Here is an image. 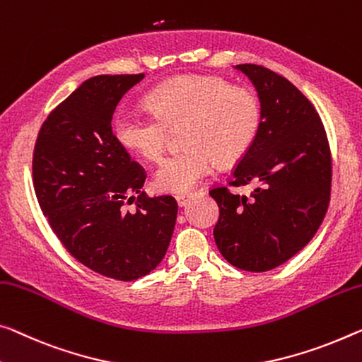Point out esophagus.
<instances>
[{"mask_svg": "<svg viewBox=\"0 0 362 362\" xmlns=\"http://www.w3.org/2000/svg\"><path fill=\"white\" fill-rule=\"evenodd\" d=\"M189 197H191V196H189V194H177V196H176L177 205H180V207H186Z\"/></svg>", "mask_w": 362, "mask_h": 362, "instance_id": "esophagus-1", "label": "esophagus"}]
</instances>
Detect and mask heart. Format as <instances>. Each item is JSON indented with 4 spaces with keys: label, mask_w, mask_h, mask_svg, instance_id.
<instances>
[{
    "label": "heart",
    "mask_w": 362,
    "mask_h": 362,
    "mask_svg": "<svg viewBox=\"0 0 362 362\" xmlns=\"http://www.w3.org/2000/svg\"><path fill=\"white\" fill-rule=\"evenodd\" d=\"M153 115L123 108L113 131L121 146L155 162L165 152L168 129L185 124L186 148L165 158L153 175L157 189L187 192L214 168L238 162L262 126V103L246 87H233L221 77L185 74L155 87L147 95Z\"/></svg>",
    "instance_id": "b5f03b06"
}]
</instances>
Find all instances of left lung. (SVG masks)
<instances>
[{
	"label": "left lung",
	"instance_id": "8db88e82",
	"mask_svg": "<svg viewBox=\"0 0 362 362\" xmlns=\"http://www.w3.org/2000/svg\"><path fill=\"white\" fill-rule=\"evenodd\" d=\"M262 103V126L233 171L231 186L259 182L251 196L210 191L220 209L214 238L231 265L267 272L298 254L319 230L330 200L332 162L324 124L290 81L238 64Z\"/></svg>",
	"mask_w": 362,
	"mask_h": 362
}]
</instances>
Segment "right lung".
Returning a JSON list of instances; mask_svg holds the SVG:
<instances>
[{
    "mask_svg": "<svg viewBox=\"0 0 362 362\" xmlns=\"http://www.w3.org/2000/svg\"><path fill=\"white\" fill-rule=\"evenodd\" d=\"M144 77L82 82L49 113L33 150V186L54 235L81 264L121 281L162 262L177 215L175 197L142 192L146 171L111 129L116 105Z\"/></svg>",
    "mask_w": 362,
    "mask_h": 362,
    "instance_id": "1",
    "label": "right lung"
}]
</instances>
